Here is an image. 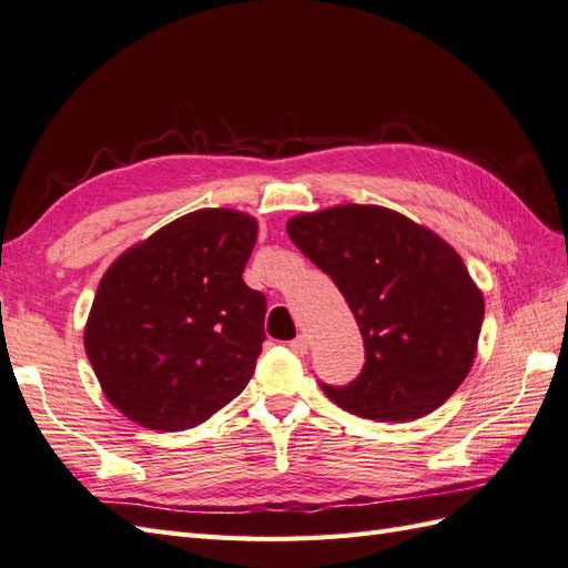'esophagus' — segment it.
Returning <instances> with one entry per match:
<instances>
[{
  "label": "esophagus",
  "instance_id": "34e87169",
  "mask_svg": "<svg viewBox=\"0 0 568 568\" xmlns=\"http://www.w3.org/2000/svg\"><path fill=\"white\" fill-rule=\"evenodd\" d=\"M290 351H293L297 357H304V355H307V347H310V343H307V338H304V336H297L295 341H290Z\"/></svg>",
  "mask_w": 568,
  "mask_h": 568
}]
</instances>
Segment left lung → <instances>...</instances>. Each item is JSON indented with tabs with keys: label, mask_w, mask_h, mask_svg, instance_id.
<instances>
[{
	"label": "left lung",
	"mask_w": 568,
	"mask_h": 568,
	"mask_svg": "<svg viewBox=\"0 0 568 568\" xmlns=\"http://www.w3.org/2000/svg\"><path fill=\"white\" fill-rule=\"evenodd\" d=\"M287 235L336 283L365 341V367L322 384L338 408L408 423L444 405L468 376L485 300L463 258L432 230L382 206L295 215Z\"/></svg>",
	"instance_id": "obj_1"
}]
</instances>
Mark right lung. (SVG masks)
I'll return each instance as SVG.
<instances>
[{
	"label": "right lung",
	"mask_w": 568,
	"mask_h": 568,
	"mask_svg": "<svg viewBox=\"0 0 568 568\" xmlns=\"http://www.w3.org/2000/svg\"><path fill=\"white\" fill-rule=\"evenodd\" d=\"M256 221L230 209L186 213L103 275L85 355L132 423L180 432L237 398L264 343L266 297L242 281Z\"/></svg>",
	"instance_id": "1"
}]
</instances>
